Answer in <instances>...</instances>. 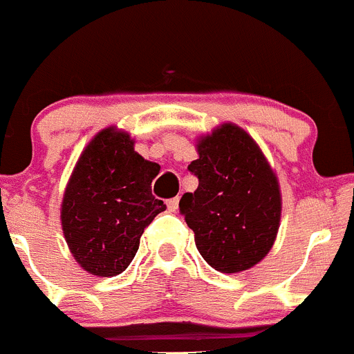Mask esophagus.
Segmentation results:
<instances>
[{
    "instance_id": "esophagus-1",
    "label": "esophagus",
    "mask_w": 354,
    "mask_h": 354,
    "mask_svg": "<svg viewBox=\"0 0 354 354\" xmlns=\"http://www.w3.org/2000/svg\"><path fill=\"white\" fill-rule=\"evenodd\" d=\"M167 207H168V211H170V212L177 211V207H179V198L167 200Z\"/></svg>"
}]
</instances>
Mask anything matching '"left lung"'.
<instances>
[{"label": "left lung", "instance_id": "8db88e82", "mask_svg": "<svg viewBox=\"0 0 354 354\" xmlns=\"http://www.w3.org/2000/svg\"><path fill=\"white\" fill-rule=\"evenodd\" d=\"M198 177L179 209L200 255L220 273H241L262 261L277 239L282 193L274 170L243 127L225 122L196 138Z\"/></svg>", "mask_w": 354, "mask_h": 354}]
</instances>
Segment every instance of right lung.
<instances>
[{"instance_id": "right-lung-1", "label": "right lung", "mask_w": 354, "mask_h": 354, "mask_svg": "<svg viewBox=\"0 0 354 354\" xmlns=\"http://www.w3.org/2000/svg\"><path fill=\"white\" fill-rule=\"evenodd\" d=\"M158 162L134 150L127 131L109 126L90 140L72 170L60 220L72 257L93 277L126 271L147 225L167 209L152 196Z\"/></svg>"}]
</instances>
